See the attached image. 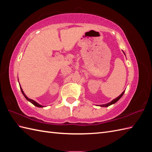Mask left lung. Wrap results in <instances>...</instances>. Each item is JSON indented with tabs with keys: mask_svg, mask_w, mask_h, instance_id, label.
I'll return each mask as SVG.
<instances>
[{
	"mask_svg": "<svg viewBox=\"0 0 152 152\" xmlns=\"http://www.w3.org/2000/svg\"><path fill=\"white\" fill-rule=\"evenodd\" d=\"M123 52H124V51H123ZM124 54H125V53H124ZM124 93H125V91H123L122 92V93L121 94L119 95V96H118L117 98H115V99H114V100H113V101H112L111 102H108V103H107V104H101V105H100V106H101V107H108V106H110V105H112V104H114V103H115L117 101H118L119 99H121V96H123V95L124 94Z\"/></svg>",
	"mask_w": 152,
	"mask_h": 152,
	"instance_id": "8db88e82",
	"label": "left lung"
}]
</instances>
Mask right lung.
Listing matches in <instances>:
<instances>
[{"label": "right lung", "mask_w": 152, "mask_h": 152, "mask_svg": "<svg viewBox=\"0 0 152 152\" xmlns=\"http://www.w3.org/2000/svg\"><path fill=\"white\" fill-rule=\"evenodd\" d=\"M20 89H21V92H22V93H23V96H25V99H26L28 101H29V102H31L32 104H34V106H37V107H39V108H42V107H44V106H42V105H41V104H38V102H37L36 101H34V100H32V99H28L27 96L25 95V94L24 93V92H23V89H22V88H20Z\"/></svg>", "instance_id": "1"}]
</instances>
